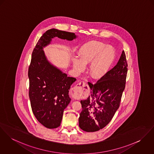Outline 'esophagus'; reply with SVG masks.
Segmentation results:
<instances>
[{"mask_svg":"<svg viewBox=\"0 0 154 154\" xmlns=\"http://www.w3.org/2000/svg\"><path fill=\"white\" fill-rule=\"evenodd\" d=\"M88 90V85L84 82H81L72 88V95L74 98H77L79 96L87 93Z\"/></svg>","mask_w":154,"mask_h":154,"instance_id":"34e87169","label":"esophagus"}]
</instances>
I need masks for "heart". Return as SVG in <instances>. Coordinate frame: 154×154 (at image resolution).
Here are the masks:
<instances>
[{"instance_id":"heart-1","label":"heart","mask_w":154,"mask_h":154,"mask_svg":"<svg viewBox=\"0 0 154 154\" xmlns=\"http://www.w3.org/2000/svg\"><path fill=\"white\" fill-rule=\"evenodd\" d=\"M80 57L73 60L72 64L78 73L85 71V65L91 63L89 73L94 79L104 77L111 69L116 59V50L103 42L91 41L80 49Z\"/></svg>"}]
</instances>
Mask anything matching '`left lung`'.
Returning a JSON list of instances; mask_svg holds the SVG:
<instances>
[{"label":"left lung","mask_w":154,"mask_h":154,"mask_svg":"<svg viewBox=\"0 0 154 154\" xmlns=\"http://www.w3.org/2000/svg\"><path fill=\"white\" fill-rule=\"evenodd\" d=\"M128 65L123 50L116 66L95 84L88 82L91 94L81 100L80 128L86 132L103 129L111 121L119 106L124 90Z\"/></svg>","instance_id":"obj_1"}]
</instances>
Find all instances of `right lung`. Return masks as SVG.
I'll use <instances>...</instances> for the list:
<instances>
[{
	"mask_svg": "<svg viewBox=\"0 0 154 154\" xmlns=\"http://www.w3.org/2000/svg\"><path fill=\"white\" fill-rule=\"evenodd\" d=\"M56 37L71 41L77 36L56 29L48 30L35 45L28 71L33 113L40 123L50 129L60 125L64 109L71 101L69 90L76 80L51 64L45 55L43 48Z\"/></svg>",
	"mask_w": 154,
	"mask_h": 154,
	"instance_id": "obj_1",
	"label": "right lung"
}]
</instances>
